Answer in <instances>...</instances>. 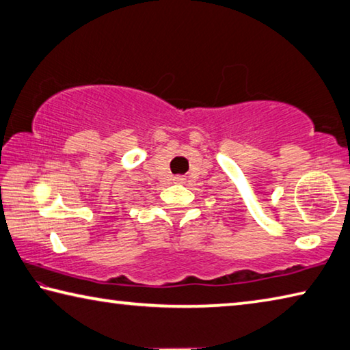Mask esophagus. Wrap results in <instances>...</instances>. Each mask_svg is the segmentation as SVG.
I'll use <instances>...</instances> for the list:
<instances>
[{
    "instance_id": "1",
    "label": "esophagus",
    "mask_w": 350,
    "mask_h": 350,
    "mask_svg": "<svg viewBox=\"0 0 350 350\" xmlns=\"http://www.w3.org/2000/svg\"><path fill=\"white\" fill-rule=\"evenodd\" d=\"M173 180H174V183H183V182H185V177H183V176H174Z\"/></svg>"
}]
</instances>
